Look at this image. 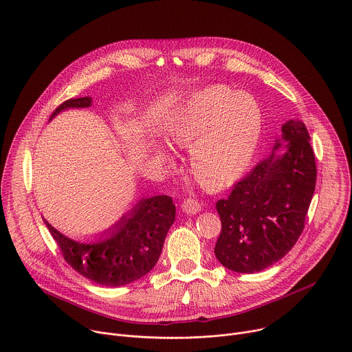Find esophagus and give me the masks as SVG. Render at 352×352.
Returning <instances> with one entry per match:
<instances>
[{
    "mask_svg": "<svg viewBox=\"0 0 352 352\" xmlns=\"http://www.w3.org/2000/svg\"><path fill=\"white\" fill-rule=\"evenodd\" d=\"M181 209L186 214H196L200 212V209H202V205H200L195 199H185L181 205Z\"/></svg>",
    "mask_w": 352,
    "mask_h": 352,
    "instance_id": "esophagus-1",
    "label": "esophagus"
}]
</instances>
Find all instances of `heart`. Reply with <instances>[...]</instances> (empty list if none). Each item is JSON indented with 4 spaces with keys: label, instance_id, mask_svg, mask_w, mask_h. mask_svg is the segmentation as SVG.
Here are the masks:
<instances>
[{
    "label": "heart",
    "instance_id": "1",
    "mask_svg": "<svg viewBox=\"0 0 352 352\" xmlns=\"http://www.w3.org/2000/svg\"><path fill=\"white\" fill-rule=\"evenodd\" d=\"M263 111L256 100L226 86L189 94L168 116L166 135L190 144V170L208 188L236 182L252 164L263 133Z\"/></svg>",
    "mask_w": 352,
    "mask_h": 352
}]
</instances>
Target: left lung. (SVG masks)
I'll return each mask as SVG.
<instances>
[{
  "mask_svg": "<svg viewBox=\"0 0 352 352\" xmlns=\"http://www.w3.org/2000/svg\"><path fill=\"white\" fill-rule=\"evenodd\" d=\"M309 140L302 121L284 122L273 153L216 204L221 232L214 254L224 267L236 273L262 272L296 243L316 185ZM281 144L286 150L278 154Z\"/></svg>",
  "mask_w": 352,
  "mask_h": 352,
  "instance_id": "8db88e82",
  "label": "left lung"
}]
</instances>
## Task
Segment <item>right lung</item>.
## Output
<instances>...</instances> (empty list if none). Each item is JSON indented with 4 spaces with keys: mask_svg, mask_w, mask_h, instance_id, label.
Instances as JSON below:
<instances>
[{
    "mask_svg": "<svg viewBox=\"0 0 352 352\" xmlns=\"http://www.w3.org/2000/svg\"><path fill=\"white\" fill-rule=\"evenodd\" d=\"M90 106L91 97L69 98L56 109L52 118L67 109ZM174 220L173 199L160 195L139 200L117 224L90 243L65 236L45 219L44 223L74 270L100 285L120 287L136 281L155 267Z\"/></svg>",
    "mask_w": 352,
    "mask_h": 352,
    "instance_id": "1",
    "label": "right lung"
}]
</instances>
